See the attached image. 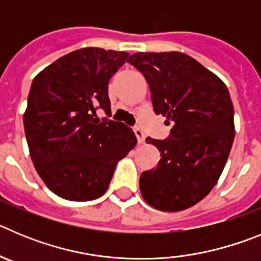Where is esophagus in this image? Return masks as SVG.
Instances as JSON below:
<instances>
[{"mask_svg":"<svg viewBox=\"0 0 261 261\" xmlns=\"http://www.w3.org/2000/svg\"><path fill=\"white\" fill-rule=\"evenodd\" d=\"M133 132H135L136 137H137L138 144H144L145 142V135L140 128H133Z\"/></svg>","mask_w":261,"mask_h":261,"instance_id":"1","label":"esophagus"}]
</instances>
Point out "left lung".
<instances>
[{
	"instance_id": "left-lung-1",
	"label": "left lung",
	"mask_w": 261,
	"mask_h": 261,
	"mask_svg": "<svg viewBox=\"0 0 261 261\" xmlns=\"http://www.w3.org/2000/svg\"><path fill=\"white\" fill-rule=\"evenodd\" d=\"M128 62L146 78L154 112L172 124L166 140L146 138L161 159L141 174L142 197L158 211H184L213 190L231 150L235 129L229 90L186 53L138 52Z\"/></svg>"
}]
</instances>
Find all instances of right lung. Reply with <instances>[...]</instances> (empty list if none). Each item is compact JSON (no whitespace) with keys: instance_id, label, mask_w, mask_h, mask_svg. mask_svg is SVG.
Masks as SVG:
<instances>
[{"instance_id":"right-lung-1","label":"right lung","mask_w":261,"mask_h":261,"mask_svg":"<svg viewBox=\"0 0 261 261\" xmlns=\"http://www.w3.org/2000/svg\"><path fill=\"white\" fill-rule=\"evenodd\" d=\"M129 53L103 48L70 52L41 70L23 115L30 155L39 176L57 196L90 201L105 195L115 168L137 144L125 124L111 115L108 82Z\"/></svg>"}]
</instances>
